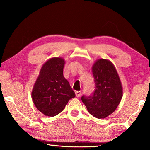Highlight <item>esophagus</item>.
Wrapping results in <instances>:
<instances>
[{
    "instance_id": "34e87169",
    "label": "esophagus",
    "mask_w": 150,
    "mask_h": 150,
    "mask_svg": "<svg viewBox=\"0 0 150 150\" xmlns=\"http://www.w3.org/2000/svg\"><path fill=\"white\" fill-rule=\"evenodd\" d=\"M75 93L76 96H77V97H79L81 95V91H76Z\"/></svg>"
}]
</instances>
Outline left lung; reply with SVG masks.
Returning a JSON list of instances; mask_svg holds the SVG:
<instances>
[{"instance_id": "8db88e82", "label": "left lung", "mask_w": 150, "mask_h": 150, "mask_svg": "<svg viewBox=\"0 0 150 150\" xmlns=\"http://www.w3.org/2000/svg\"><path fill=\"white\" fill-rule=\"evenodd\" d=\"M95 90L92 95L81 97L87 110L97 118H105L117 108L123 96V88L115 66L110 61L98 59L92 66Z\"/></svg>"}]
</instances>
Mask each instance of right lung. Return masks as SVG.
Instances as JSON below:
<instances>
[{
  "label": "right lung",
  "mask_w": 150,
  "mask_h": 150,
  "mask_svg": "<svg viewBox=\"0 0 150 150\" xmlns=\"http://www.w3.org/2000/svg\"><path fill=\"white\" fill-rule=\"evenodd\" d=\"M65 59L52 57L42 66L32 91L33 103L40 112L55 116L62 112L70 99L75 96L63 76Z\"/></svg>",
  "instance_id": "right-lung-1"
}]
</instances>
